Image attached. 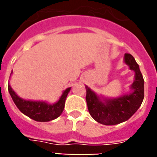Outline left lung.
I'll return each mask as SVG.
<instances>
[{
  "mask_svg": "<svg viewBox=\"0 0 157 157\" xmlns=\"http://www.w3.org/2000/svg\"><path fill=\"white\" fill-rule=\"evenodd\" d=\"M124 63L135 72L134 81L130 86L131 92L118 98L99 97L88 86L86 103L90 114L96 121L105 125H114L129 120L141 106L144 98V80L139 64L131 54H125Z\"/></svg>",
  "mask_w": 157,
  "mask_h": 157,
  "instance_id": "obj_1",
  "label": "left lung"
}]
</instances>
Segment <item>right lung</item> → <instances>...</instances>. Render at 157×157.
Instances as JSON below:
<instances>
[{"label": "right lung", "instance_id": "obj_1", "mask_svg": "<svg viewBox=\"0 0 157 157\" xmlns=\"http://www.w3.org/2000/svg\"><path fill=\"white\" fill-rule=\"evenodd\" d=\"M8 90L13 103H15L22 113L36 121L46 122L56 119L57 117H59L62 114L65 106L67 96L68 94L69 91L71 90V87L66 89L63 92V94L59 101L54 104H50L41 101L23 99L17 95V94L13 90L10 85H8Z\"/></svg>", "mask_w": 157, "mask_h": 157}]
</instances>
